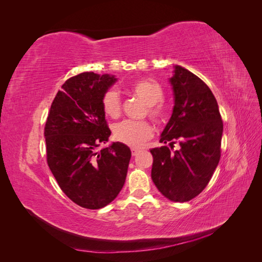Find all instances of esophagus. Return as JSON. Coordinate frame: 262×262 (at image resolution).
Segmentation results:
<instances>
[{"label":"esophagus","mask_w":262,"mask_h":262,"mask_svg":"<svg viewBox=\"0 0 262 262\" xmlns=\"http://www.w3.org/2000/svg\"><path fill=\"white\" fill-rule=\"evenodd\" d=\"M131 153H132L133 156H136V155H138V154L140 153V149H139V148H136V147H132V148H131Z\"/></svg>","instance_id":"34e87169"}]
</instances>
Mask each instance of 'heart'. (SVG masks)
I'll return each instance as SVG.
<instances>
[{
    "label": "heart",
    "instance_id": "obj_1",
    "mask_svg": "<svg viewBox=\"0 0 262 262\" xmlns=\"http://www.w3.org/2000/svg\"><path fill=\"white\" fill-rule=\"evenodd\" d=\"M133 93L147 105V115L156 122H162L167 116V110L162 104L164 91L160 84L150 81H139L132 86ZM101 106L110 118H117L121 113V98L116 89L108 90L102 96ZM114 137L121 143L139 147L153 136V128L147 121L123 120L114 125Z\"/></svg>",
    "mask_w": 262,
    "mask_h": 262
}]
</instances>
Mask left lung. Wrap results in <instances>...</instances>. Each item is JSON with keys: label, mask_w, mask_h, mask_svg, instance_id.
<instances>
[{"label": "left lung", "mask_w": 262, "mask_h": 262, "mask_svg": "<svg viewBox=\"0 0 262 262\" xmlns=\"http://www.w3.org/2000/svg\"><path fill=\"white\" fill-rule=\"evenodd\" d=\"M169 83L173 108L160 142L169 143L170 148L150 149V176L165 198L173 202H186L207 187L217 167L223 122L217 101L201 78L175 66ZM175 143L180 148L171 151Z\"/></svg>", "instance_id": "8db88e82"}]
</instances>
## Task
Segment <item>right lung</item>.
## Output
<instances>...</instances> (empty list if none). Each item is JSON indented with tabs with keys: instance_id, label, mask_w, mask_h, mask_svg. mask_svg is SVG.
Wrapping results in <instances>:
<instances>
[{
	"instance_id": "right-lung-1",
	"label": "right lung",
	"mask_w": 262,
	"mask_h": 262,
	"mask_svg": "<svg viewBox=\"0 0 262 262\" xmlns=\"http://www.w3.org/2000/svg\"><path fill=\"white\" fill-rule=\"evenodd\" d=\"M115 75L85 72L69 78L54 97L45 126L47 162L61 190L85 209L106 207L121 191L131 158L120 142L97 150L110 132L101 100Z\"/></svg>"
}]
</instances>
